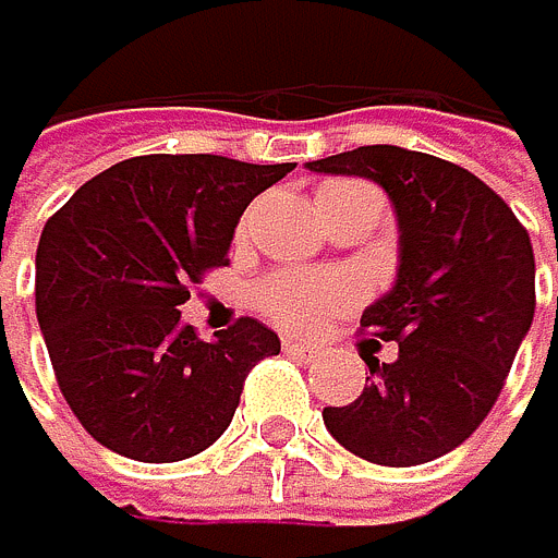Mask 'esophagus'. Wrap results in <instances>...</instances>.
Masks as SVG:
<instances>
[{
    "instance_id": "34e87169",
    "label": "esophagus",
    "mask_w": 558,
    "mask_h": 558,
    "mask_svg": "<svg viewBox=\"0 0 558 558\" xmlns=\"http://www.w3.org/2000/svg\"><path fill=\"white\" fill-rule=\"evenodd\" d=\"M282 349L290 352V356H296V360H311V356H317V349H314L311 342H303V339H282Z\"/></svg>"
}]
</instances>
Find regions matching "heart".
Here are the masks:
<instances>
[{"label":"heart","instance_id":"obj_1","mask_svg":"<svg viewBox=\"0 0 558 558\" xmlns=\"http://www.w3.org/2000/svg\"><path fill=\"white\" fill-rule=\"evenodd\" d=\"M356 293V279L345 272H331V268H286V272H272L268 279H262L255 300L272 322L296 331H311L325 325L335 311L349 307Z\"/></svg>","mask_w":558,"mask_h":558}]
</instances>
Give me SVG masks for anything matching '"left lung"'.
Wrapping results in <instances>:
<instances>
[{"mask_svg": "<svg viewBox=\"0 0 558 558\" xmlns=\"http://www.w3.org/2000/svg\"><path fill=\"white\" fill-rule=\"evenodd\" d=\"M307 170L380 184L398 223L395 282L360 317L371 384L352 405L325 409V426L374 464L440 458L489 415L531 331V236L486 181L429 153L360 146ZM380 341L399 342L391 364L373 356Z\"/></svg>", "mask_w": 558, "mask_h": 558, "instance_id": "1", "label": "left lung"}]
</instances>
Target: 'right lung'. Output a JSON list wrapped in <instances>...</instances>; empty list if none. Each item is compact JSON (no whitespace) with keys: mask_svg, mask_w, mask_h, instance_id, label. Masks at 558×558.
I'll use <instances>...</instances> for the list:
<instances>
[{"mask_svg":"<svg viewBox=\"0 0 558 558\" xmlns=\"http://www.w3.org/2000/svg\"><path fill=\"white\" fill-rule=\"evenodd\" d=\"M293 163L132 157L86 181L37 244V325L83 429L132 461H184L230 426L247 371L279 352L255 317L202 342L187 282L227 265L251 198Z\"/></svg>","mask_w":558,"mask_h":558,"instance_id":"add662e5","label":"right lung"}]
</instances>
